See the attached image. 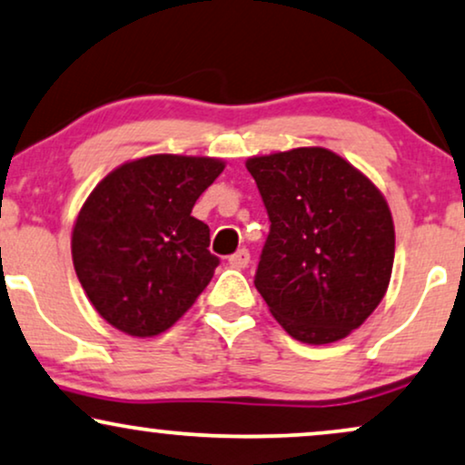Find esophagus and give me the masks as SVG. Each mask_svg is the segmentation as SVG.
I'll return each mask as SVG.
<instances>
[{"label":"esophagus","mask_w":465,"mask_h":465,"mask_svg":"<svg viewBox=\"0 0 465 465\" xmlns=\"http://www.w3.org/2000/svg\"><path fill=\"white\" fill-rule=\"evenodd\" d=\"M249 262H251V252L246 249H240V251L233 252V255H229V266H232V268L242 270V268L249 266Z\"/></svg>","instance_id":"obj_1"}]
</instances>
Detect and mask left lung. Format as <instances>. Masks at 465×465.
<instances>
[{
    "mask_svg": "<svg viewBox=\"0 0 465 465\" xmlns=\"http://www.w3.org/2000/svg\"><path fill=\"white\" fill-rule=\"evenodd\" d=\"M246 169L270 219L257 292L293 339H345L391 283L395 225L384 195L326 148L252 156Z\"/></svg>",
    "mask_w": 465,
    "mask_h": 465,
    "instance_id": "left-lung-1",
    "label": "left lung"
}]
</instances>
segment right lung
<instances>
[{"label":"right lung","mask_w":465,"mask_h":465,"mask_svg":"<svg viewBox=\"0 0 465 465\" xmlns=\"http://www.w3.org/2000/svg\"><path fill=\"white\" fill-rule=\"evenodd\" d=\"M225 163L154 154L114 169L85 199L73 227V263L98 315L131 337H154L193 307L219 257L193 216Z\"/></svg>","instance_id":"1"}]
</instances>
